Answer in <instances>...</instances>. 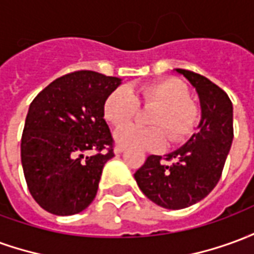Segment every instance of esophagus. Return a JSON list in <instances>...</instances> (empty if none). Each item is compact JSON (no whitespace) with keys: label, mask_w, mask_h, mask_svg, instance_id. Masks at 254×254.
I'll list each match as a JSON object with an SVG mask.
<instances>
[{"label":"esophagus","mask_w":254,"mask_h":254,"mask_svg":"<svg viewBox=\"0 0 254 254\" xmlns=\"http://www.w3.org/2000/svg\"><path fill=\"white\" fill-rule=\"evenodd\" d=\"M124 152V147H121V145H117L116 148H114V154L116 155H120Z\"/></svg>","instance_id":"34e87169"}]
</instances>
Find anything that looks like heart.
Masks as SVG:
<instances>
[{
	"label": "heart",
	"mask_w": 254,
	"mask_h": 254,
	"mask_svg": "<svg viewBox=\"0 0 254 254\" xmlns=\"http://www.w3.org/2000/svg\"><path fill=\"white\" fill-rule=\"evenodd\" d=\"M189 99L190 91L187 84L180 78L166 77L144 84L136 96L127 88H117L106 98L103 114L111 125L122 127L137 114L140 101L147 105H158V110L151 120L158 128L126 125L127 127L117 129L114 140L124 148L162 151L167 145L165 130L171 141H182L194 130L198 121V109Z\"/></svg>",
	"instance_id": "heart-1"
}]
</instances>
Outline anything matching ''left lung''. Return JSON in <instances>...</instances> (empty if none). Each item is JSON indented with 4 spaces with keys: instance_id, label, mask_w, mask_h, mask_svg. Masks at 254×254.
Returning <instances> with one entry per match:
<instances>
[{
    "instance_id": "left-lung-1",
    "label": "left lung",
    "mask_w": 254,
    "mask_h": 254,
    "mask_svg": "<svg viewBox=\"0 0 254 254\" xmlns=\"http://www.w3.org/2000/svg\"><path fill=\"white\" fill-rule=\"evenodd\" d=\"M191 87L200 100L201 120L187 143L167 154L166 160L151 155L136 173L140 190L151 201L167 209H182L207 197L220 180L224 162L231 148L233 103L227 94L207 77L185 69H176Z\"/></svg>"
}]
</instances>
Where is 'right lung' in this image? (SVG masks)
I'll list each match as a JSON object with an SVG mask.
<instances>
[{"instance_id": "1", "label": "right lung", "mask_w": 254, "mask_h": 254, "mask_svg": "<svg viewBox=\"0 0 254 254\" xmlns=\"http://www.w3.org/2000/svg\"><path fill=\"white\" fill-rule=\"evenodd\" d=\"M121 81L78 70L54 80L32 100L21 165L30 193L47 212L74 215L94 201L103 166L114 156L103 106Z\"/></svg>"}]
</instances>
